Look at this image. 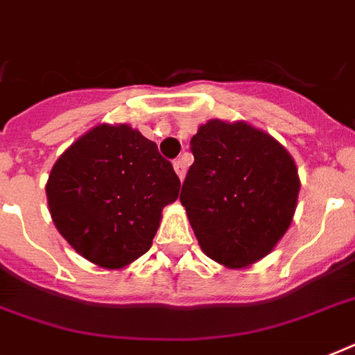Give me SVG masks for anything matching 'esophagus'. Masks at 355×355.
Segmentation results:
<instances>
[{"label":"esophagus","mask_w":355,"mask_h":355,"mask_svg":"<svg viewBox=\"0 0 355 355\" xmlns=\"http://www.w3.org/2000/svg\"><path fill=\"white\" fill-rule=\"evenodd\" d=\"M173 167H175V171H177L178 178H180V180H184V177H186V164H184V160H175Z\"/></svg>","instance_id":"obj_1"}]
</instances>
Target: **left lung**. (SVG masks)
Instances as JSON below:
<instances>
[{"label":"left lung","mask_w":355,"mask_h":355,"mask_svg":"<svg viewBox=\"0 0 355 355\" xmlns=\"http://www.w3.org/2000/svg\"><path fill=\"white\" fill-rule=\"evenodd\" d=\"M191 153L180 202L202 252L227 269L250 267L291 227L297 164L278 139L247 121H206Z\"/></svg>","instance_id":"obj_1"}]
</instances>
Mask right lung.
I'll list each match as a JSON object with an SVG mask.
<instances>
[{
	"label": "right lung",
	"mask_w": 355,
	"mask_h": 355,
	"mask_svg": "<svg viewBox=\"0 0 355 355\" xmlns=\"http://www.w3.org/2000/svg\"><path fill=\"white\" fill-rule=\"evenodd\" d=\"M178 191L171 162L125 123H99L75 139L46 184L60 236L103 269H123L149 250L162 210L178 199Z\"/></svg>",
	"instance_id": "right-lung-1"
}]
</instances>
